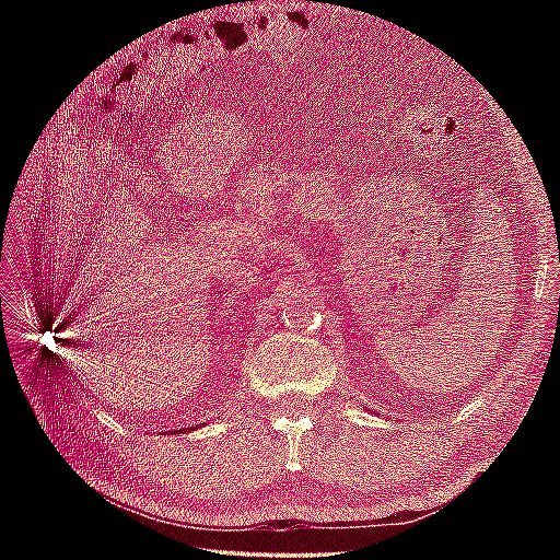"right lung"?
<instances>
[{
  "instance_id": "1",
  "label": "right lung",
  "mask_w": 560,
  "mask_h": 560,
  "mask_svg": "<svg viewBox=\"0 0 560 560\" xmlns=\"http://www.w3.org/2000/svg\"><path fill=\"white\" fill-rule=\"evenodd\" d=\"M171 433H173V431H171Z\"/></svg>"
}]
</instances>
